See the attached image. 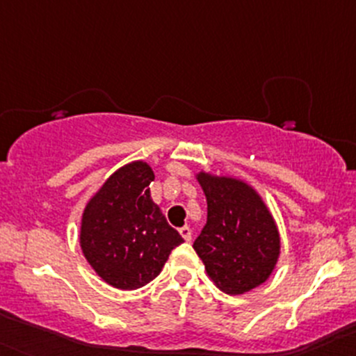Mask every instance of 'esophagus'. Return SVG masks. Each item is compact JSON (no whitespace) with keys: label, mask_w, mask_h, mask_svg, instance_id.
<instances>
[{"label":"esophagus","mask_w":356,"mask_h":356,"mask_svg":"<svg viewBox=\"0 0 356 356\" xmlns=\"http://www.w3.org/2000/svg\"><path fill=\"white\" fill-rule=\"evenodd\" d=\"M179 232H181V236L182 238H184V241H191V238H193V232H191V229L188 227V225H184V227H181L179 229Z\"/></svg>","instance_id":"esophagus-1"}]
</instances>
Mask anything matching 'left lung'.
I'll return each instance as SVG.
<instances>
[{
    "label": "left lung",
    "instance_id": "8db88e82",
    "mask_svg": "<svg viewBox=\"0 0 356 356\" xmlns=\"http://www.w3.org/2000/svg\"><path fill=\"white\" fill-rule=\"evenodd\" d=\"M207 198V224L195 251L207 275L227 294L264 284L281 257V234L260 193L246 181L207 170L195 174Z\"/></svg>",
    "mask_w": 356,
    "mask_h": 356
}]
</instances>
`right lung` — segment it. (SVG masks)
I'll return each instance as SVG.
<instances>
[{"mask_svg":"<svg viewBox=\"0 0 356 356\" xmlns=\"http://www.w3.org/2000/svg\"><path fill=\"white\" fill-rule=\"evenodd\" d=\"M155 172L134 160L117 168L86 203L79 245L92 270L117 289H138L160 274L184 239L152 200Z\"/></svg>","mask_w":356,"mask_h":356,"instance_id":"add662e5","label":"right lung"}]
</instances>
